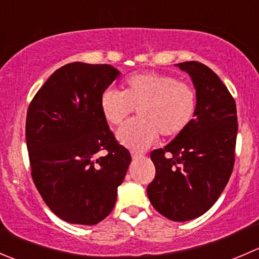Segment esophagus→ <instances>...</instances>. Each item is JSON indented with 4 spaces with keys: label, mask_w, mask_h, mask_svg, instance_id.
<instances>
[{
    "label": "esophagus",
    "mask_w": 259,
    "mask_h": 259,
    "mask_svg": "<svg viewBox=\"0 0 259 259\" xmlns=\"http://www.w3.org/2000/svg\"><path fill=\"white\" fill-rule=\"evenodd\" d=\"M143 156H144V155H143L142 153H138V151H132L133 160H138V159H142Z\"/></svg>",
    "instance_id": "esophagus-1"
}]
</instances>
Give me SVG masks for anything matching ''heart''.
<instances>
[{"label":"heart","instance_id":"1","mask_svg":"<svg viewBox=\"0 0 259 259\" xmlns=\"http://www.w3.org/2000/svg\"><path fill=\"white\" fill-rule=\"evenodd\" d=\"M106 121L120 125L137 109L139 117L116 133L121 145L145 150L163 137H177L187 129L197 108L194 88L171 75L143 72L125 80L122 91L108 89L100 99Z\"/></svg>","mask_w":259,"mask_h":259}]
</instances>
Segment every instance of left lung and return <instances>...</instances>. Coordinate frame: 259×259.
Returning a JSON list of instances; mask_svg holds the SVG:
<instances>
[{
	"mask_svg": "<svg viewBox=\"0 0 259 259\" xmlns=\"http://www.w3.org/2000/svg\"><path fill=\"white\" fill-rule=\"evenodd\" d=\"M192 79L194 116L184 132L150 154L155 178L148 198L161 215L187 222L203 215L231 178L236 149L237 109L218 75L197 61L176 64Z\"/></svg>",
	"mask_w": 259,
	"mask_h": 259,
	"instance_id": "8db88e82",
	"label": "left lung"
}]
</instances>
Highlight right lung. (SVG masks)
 Masks as SVG:
<instances>
[{
  "label": "right lung",
  "mask_w": 259,
  "mask_h": 259,
  "mask_svg": "<svg viewBox=\"0 0 259 259\" xmlns=\"http://www.w3.org/2000/svg\"><path fill=\"white\" fill-rule=\"evenodd\" d=\"M120 74L111 65L71 62L49 77L28 106L33 183L50 209L69 223L94 226L105 219L132 161L100 106ZM101 150L108 154L99 157Z\"/></svg>",
  "instance_id": "right-lung-1"
}]
</instances>
